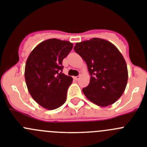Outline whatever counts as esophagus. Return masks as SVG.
<instances>
[{
    "label": "esophagus",
    "instance_id": "1",
    "mask_svg": "<svg viewBox=\"0 0 147 147\" xmlns=\"http://www.w3.org/2000/svg\"><path fill=\"white\" fill-rule=\"evenodd\" d=\"M80 75H78V76L73 77V79H74V80H79V79H80Z\"/></svg>",
    "mask_w": 147,
    "mask_h": 147
}]
</instances>
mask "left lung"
I'll list each match as a JSON object with an SVG mask.
<instances>
[{
	"mask_svg": "<svg viewBox=\"0 0 147 147\" xmlns=\"http://www.w3.org/2000/svg\"><path fill=\"white\" fill-rule=\"evenodd\" d=\"M74 50L85 61L91 78L83 88L87 99L99 106L112 105L125 92L127 67L121 53L111 42L99 38L76 43Z\"/></svg>",
	"mask_w": 147,
	"mask_h": 147,
	"instance_id": "left-lung-1",
	"label": "left lung"
}]
</instances>
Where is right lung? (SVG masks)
Wrapping results in <instances>:
<instances>
[{"mask_svg":"<svg viewBox=\"0 0 147 147\" xmlns=\"http://www.w3.org/2000/svg\"><path fill=\"white\" fill-rule=\"evenodd\" d=\"M73 44L68 41L50 39L41 42L26 61L25 78L32 98L43 108L53 110L66 101L72 78L62 73V61Z\"/></svg>","mask_w":147,"mask_h":147,"instance_id":"right-lung-1","label":"right lung"}]
</instances>
